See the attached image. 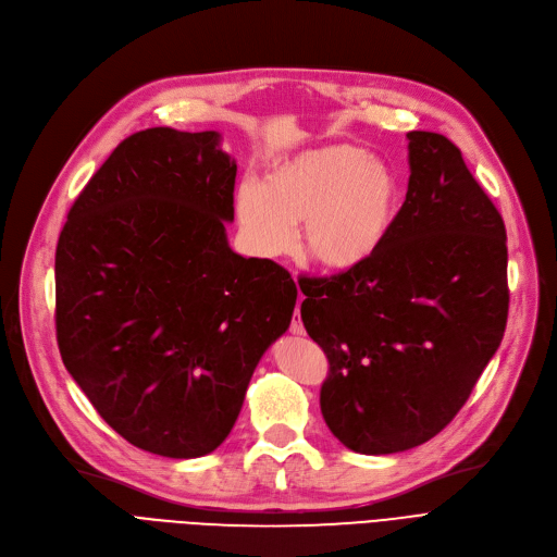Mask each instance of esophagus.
<instances>
[{
	"mask_svg": "<svg viewBox=\"0 0 557 557\" xmlns=\"http://www.w3.org/2000/svg\"><path fill=\"white\" fill-rule=\"evenodd\" d=\"M300 302H302V296H300ZM290 334H294V336H305V325H302V318H300L298 309H296L294 320H290Z\"/></svg>",
	"mask_w": 557,
	"mask_h": 557,
	"instance_id": "34e87169",
	"label": "esophagus"
}]
</instances>
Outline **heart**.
<instances>
[{
	"mask_svg": "<svg viewBox=\"0 0 557 557\" xmlns=\"http://www.w3.org/2000/svg\"><path fill=\"white\" fill-rule=\"evenodd\" d=\"M401 189L395 171L357 146L309 149L277 164L267 183L246 181L234 210L246 244L277 257L294 244L311 267L347 273L366 263L395 225Z\"/></svg>",
	"mask_w": 557,
	"mask_h": 557,
	"instance_id": "b5f03b06",
	"label": "heart"
}]
</instances>
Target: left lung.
<instances>
[{"instance_id": "8db88e82", "label": "left lung", "mask_w": 557, "mask_h": 557, "mask_svg": "<svg viewBox=\"0 0 557 557\" xmlns=\"http://www.w3.org/2000/svg\"><path fill=\"white\" fill-rule=\"evenodd\" d=\"M408 191L388 239L359 269L302 277L307 334L330 359L320 411L357 454L441 433L502 345L506 225L445 135L411 131Z\"/></svg>"}]
</instances>
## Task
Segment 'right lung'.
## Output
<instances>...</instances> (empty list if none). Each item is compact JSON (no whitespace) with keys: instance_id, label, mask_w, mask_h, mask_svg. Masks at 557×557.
I'll use <instances>...</instances> for the list:
<instances>
[{"instance_id":"1","label":"right lung","mask_w":557,"mask_h":557,"mask_svg":"<svg viewBox=\"0 0 557 557\" xmlns=\"http://www.w3.org/2000/svg\"><path fill=\"white\" fill-rule=\"evenodd\" d=\"M237 160L219 131H139L72 205L55 248V334L85 397L122 437L166 458L232 431L298 288L227 244Z\"/></svg>"}]
</instances>
